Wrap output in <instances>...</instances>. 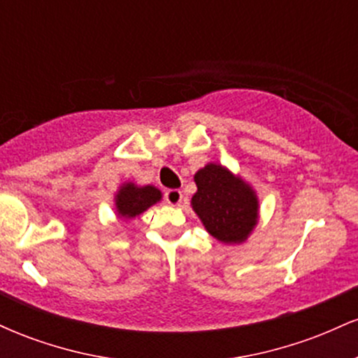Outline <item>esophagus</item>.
Wrapping results in <instances>:
<instances>
[{
    "label": "esophagus",
    "mask_w": 358,
    "mask_h": 358,
    "mask_svg": "<svg viewBox=\"0 0 358 358\" xmlns=\"http://www.w3.org/2000/svg\"><path fill=\"white\" fill-rule=\"evenodd\" d=\"M165 200H166V203H170V205H180L183 200V193L180 190H168L165 193Z\"/></svg>",
    "instance_id": "obj_1"
}]
</instances>
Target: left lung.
<instances>
[{
    "instance_id": "obj_1",
    "label": "left lung",
    "mask_w": 358,
    "mask_h": 358,
    "mask_svg": "<svg viewBox=\"0 0 358 358\" xmlns=\"http://www.w3.org/2000/svg\"><path fill=\"white\" fill-rule=\"evenodd\" d=\"M196 192L192 208L213 239L225 245H241L259 224L257 192L241 175L210 162L195 175Z\"/></svg>"
}]
</instances>
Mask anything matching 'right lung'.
Listing matches in <instances>:
<instances>
[{"instance_id": "add662e5", "label": "right lung", "mask_w": 358, "mask_h": 358, "mask_svg": "<svg viewBox=\"0 0 358 358\" xmlns=\"http://www.w3.org/2000/svg\"><path fill=\"white\" fill-rule=\"evenodd\" d=\"M163 193L155 185H136L134 182H124L119 185L114 193V210L117 219L133 220L146 212L148 208L162 202Z\"/></svg>"}]
</instances>
